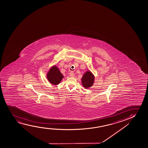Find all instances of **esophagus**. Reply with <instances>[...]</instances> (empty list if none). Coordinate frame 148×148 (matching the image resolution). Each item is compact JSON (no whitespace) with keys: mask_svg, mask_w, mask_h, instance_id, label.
Listing matches in <instances>:
<instances>
[{"mask_svg":"<svg viewBox=\"0 0 148 148\" xmlns=\"http://www.w3.org/2000/svg\"><path fill=\"white\" fill-rule=\"evenodd\" d=\"M70 76L71 77H74L75 76V74H74V73L72 72H71L70 73Z\"/></svg>","mask_w":148,"mask_h":148,"instance_id":"obj_1","label":"esophagus"}]
</instances>
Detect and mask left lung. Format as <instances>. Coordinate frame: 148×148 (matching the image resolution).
<instances>
[{"mask_svg":"<svg viewBox=\"0 0 148 148\" xmlns=\"http://www.w3.org/2000/svg\"><path fill=\"white\" fill-rule=\"evenodd\" d=\"M95 77L90 70L86 71L81 78L82 84L85 88L88 89L93 85Z\"/></svg>","mask_w":148,"mask_h":148,"instance_id":"left-lung-1","label":"left lung"}]
</instances>
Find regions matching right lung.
<instances>
[{"label":"right lung","instance_id":"1","mask_svg":"<svg viewBox=\"0 0 148 148\" xmlns=\"http://www.w3.org/2000/svg\"><path fill=\"white\" fill-rule=\"evenodd\" d=\"M47 78L49 83L53 85H57L61 82L64 76L58 67L56 65H53L47 72Z\"/></svg>","mask_w":148,"mask_h":148}]
</instances>
